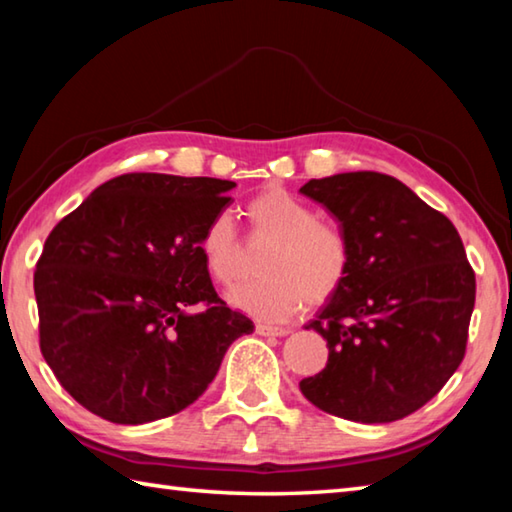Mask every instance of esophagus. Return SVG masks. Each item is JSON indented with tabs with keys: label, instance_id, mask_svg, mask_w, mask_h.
<instances>
[{
	"label": "esophagus",
	"instance_id": "obj_1",
	"mask_svg": "<svg viewBox=\"0 0 512 512\" xmlns=\"http://www.w3.org/2000/svg\"><path fill=\"white\" fill-rule=\"evenodd\" d=\"M257 334L262 336H287L291 329L289 327H280V325H271V323H257Z\"/></svg>",
	"mask_w": 512,
	"mask_h": 512
}]
</instances>
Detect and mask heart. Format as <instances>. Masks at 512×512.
Instances as JSON below:
<instances>
[{
  "label": "heart",
  "instance_id": "heart-1",
  "mask_svg": "<svg viewBox=\"0 0 512 512\" xmlns=\"http://www.w3.org/2000/svg\"><path fill=\"white\" fill-rule=\"evenodd\" d=\"M250 225L275 239L262 262L264 277L228 293L246 314L280 320L305 300L320 305L343 287L350 271V246L332 223L316 221V210L284 187H268L246 205ZM207 275L228 287L239 275V237L228 214H216L198 241Z\"/></svg>",
  "mask_w": 512,
  "mask_h": 512
}]
</instances>
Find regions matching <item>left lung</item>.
Wrapping results in <instances>:
<instances>
[{
	"label": "left lung",
	"instance_id": "8db88e82",
	"mask_svg": "<svg viewBox=\"0 0 512 512\" xmlns=\"http://www.w3.org/2000/svg\"><path fill=\"white\" fill-rule=\"evenodd\" d=\"M300 192L336 216L350 246L343 287L305 325L327 341V366L300 391L345 420H402L463 361L476 296L463 241L445 214L384 173H334Z\"/></svg>",
	"mask_w": 512,
	"mask_h": 512
}]
</instances>
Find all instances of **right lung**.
<instances>
[{
    "label": "right lung",
    "mask_w": 512,
    "mask_h": 512,
    "mask_svg": "<svg viewBox=\"0 0 512 512\" xmlns=\"http://www.w3.org/2000/svg\"><path fill=\"white\" fill-rule=\"evenodd\" d=\"M235 187L126 173L51 230L33 275L40 350L94 415L144 424L187 409L232 341L253 334V320L216 296L198 253Z\"/></svg>",
    "instance_id": "obj_1"
}]
</instances>
